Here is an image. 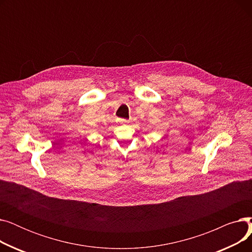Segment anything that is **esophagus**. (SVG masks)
<instances>
[{"label": "esophagus", "instance_id": "esophagus-1", "mask_svg": "<svg viewBox=\"0 0 252 252\" xmlns=\"http://www.w3.org/2000/svg\"><path fill=\"white\" fill-rule=\"evenodd\" d=\"M118 123L122 125H125V124H127L128 121H126V119H124V118H118Z\"/></svg>", "mask_w": 252, "mask_h": 252}]
</instances>
